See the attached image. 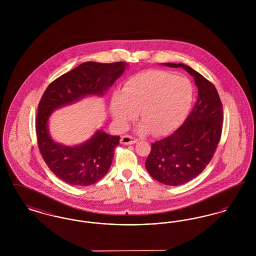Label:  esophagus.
<instances>
[{
    "mask_svg": "<svg viewBox=\"0 0 256 256\" xmlns=\"http://www.w3.org/2000/svg\"><path fill=\"white\" fill-rule=\"evenodd\" d=\"M136 142H137V139L130 135H124L121 139V144H124V145H130V144H134Z\"/></svg>",
    "mask_w": 256,
    "mask_h": 256,
    "instance_id": "esophagus-1",
    "label": "esophagus"
}]
</instances>
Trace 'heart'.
Returning <instances> with one entry per match:
<instances>
[{"instance_id": "b5f03b06", "label": "heart", "mask_w": 256, "mask_h": 256, "mask_svg": "<svg viewBox=\"0 0 256 256\" xmlns=\"http://www.w3.org/2000/svg\"><path fill=\"white\" fill-rule=\"evenodd\" d=\"M194 98V86L186 78L164 71H146L132 76L115 93L110 111L116 122L126 128L138 117L144 128L158 136L166 135L180 126Z\"/></svg>"}]
</instances>
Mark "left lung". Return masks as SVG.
<instances>
[{
    "label": "left lung",
    "instance_id": "1",
    "mask_svg": "<svg viewBox=\"0 0 256 256\" xmlns=\"http://www.w3.org/2000/svg\"><path fill=\"white\" fill-rule=\"evenodd\" d=\"M165 65L182 67L194 76L198 91L186 120L170 136L152 144L145 162L154 180L178 186L195 178L213 158L222 135V104L217 89L204 76L182 63Z\"/></svg>",
    "mask_w": 256,
    "mask_h": 256
}]
</instances>
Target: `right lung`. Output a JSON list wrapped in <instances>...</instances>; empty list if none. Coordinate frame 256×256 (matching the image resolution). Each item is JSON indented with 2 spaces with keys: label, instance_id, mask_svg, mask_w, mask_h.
Returning a JSON list of instances; mask_svg holds the SVG:
<instances>
[{
  "label": "right lung",
  "instance_id": "right-lung-1",
  "mask_svg": "<svg viewBox=\"0 0 256 256\" xmlns=\"http://www.w3.org/2000/svg\"><path fill=\"white\" fill-rule=\"evenodd\" d=\"M126 65L84 62L50 82L41 98L36 120L37 145L50 170L64 182L88 186L102 178L110 170L120 136L98 130L80 146L56 144L47 128L52 111L87 95H104L124 73Z\"/></svg>",
  "mask_w": 256,
  "mask_h": 256
}]
</instances>
